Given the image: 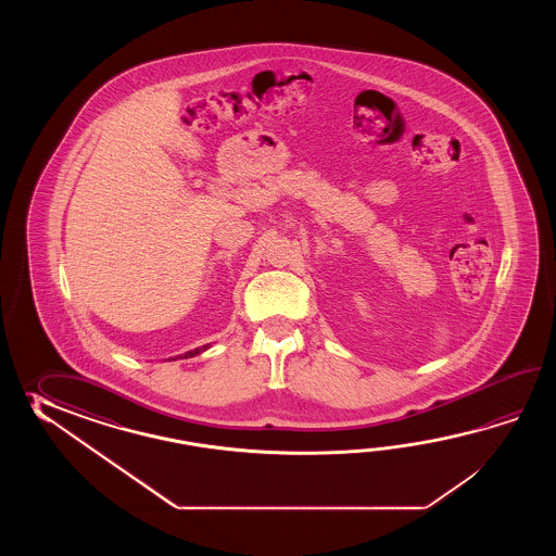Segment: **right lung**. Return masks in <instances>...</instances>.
Returning a JSON list of instances; mask_svg holds the SVG:
<instances>
[{
	"mask_svg": "<svg viewBox=\"0 0 556 556\" xmlns=\"http://www.w3.org/2000/svg\"><path fill=\"white\" fill-rule=\"evenodd\" d=\"M204 350H208V345H202V348H197V350H192V352H187L185 354V357H192V355H199L201 352H204Z\"/></svg>",
	"mask_w": 556,
	"mask_h": 556,
	"instance_id": "obj_1",
	"label": "right lung"
}]
</instances>
